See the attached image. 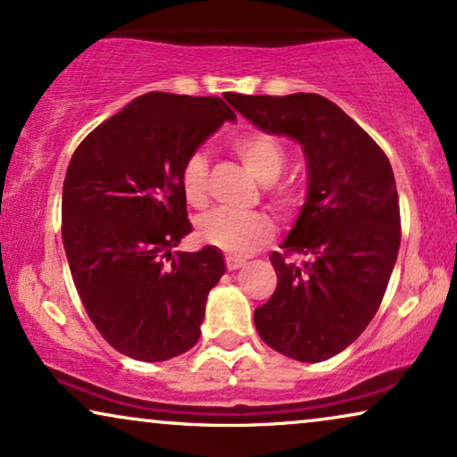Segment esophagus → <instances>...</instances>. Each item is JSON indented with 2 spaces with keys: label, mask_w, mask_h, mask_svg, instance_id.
I'll list each match as a JSON object with an SVG mask.
<instances>
[{
  "label": "esophagus",
  "mask_w": 457,
  "mask_h": 457,
  "mask_svg": "<svg viewBox=\"0 0 457 457\" xmlns=\"http://www.w3.org/2000/svg\"><path fill=\"white\" fill-rule=\"evenodd\" d=\"M243 264H245V260H241V258H233V256H227V269H228V270H237V269H241Z\"/></svg>",
  "instance_id": "34e87169"
}]
</instances>
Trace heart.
<instances>
[{
  "mask_svg": "<svg viewBox=\"0 0 457 457\" xmlns=\"http://www.w3.org/2000/svg\"><path fill=\"white\" fill-rule=\"evenodd\" d=\"M233 151L262 185L275 182L281 176L283 168H286V149L270 134H243L233 140ZM180 187L188 204L195 207L205 204L207 157L204 153H193V155L187 157L180 171ZM272 199H275V205L281 212H292L300 204V191L294 185H283L277 188ZM272 233H275V227H272L270 218L260 214V212L239 214V212L230 210H214L210 214L201 216L197 222V235L201 241L235 258L252 253L256 247L269 241Z\"/></svg>",
  "mask_w": 457,
  "mask_h": 457,
  "instance_id": "obj_1",
  "label": "heart"
}]
</instances>
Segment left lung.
I'll list each match as a JSON object with an SVG mask.
<instances>
[{"label": "left lung", "instance_id": "left-lung-1", "mask_svg": "<svg viewBox=\"0 0 457 457\" xmlns=\"http://www.w3.org/2000/svg\"><path fill=\"white\" fill-rule=\"evenodd\" d=\"M224 98L304 151L306 201L283 253H270L277 289L253 323L277 353L319 363L363 334L386 292L401 245L393 168L371 136L319 94ZM294 253L305 258L300 265L288 260Z\"/></svg>", "mask_w": 457, "mask_h": 457}]
</instances>
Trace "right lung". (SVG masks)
<instances>
[{
	"mask_svg": "<svg viewBox=\"0 0 457 457\" xmlns=\"http://www.w3.org/2000/svg\"><path fill=\"white\" fill-rule=\"evenodd\" d=\"M233 109L149 92L77 146L62 187V243L87 317L126 357L168 361L197 345L222 253L174 252L193 230L180 171Z\"/></svg>",
	"mask_w": 457,
	"mask_h": 457,
	"instance_id": "right-lung-1",
	"label": "right lung"
}]
</instances>
